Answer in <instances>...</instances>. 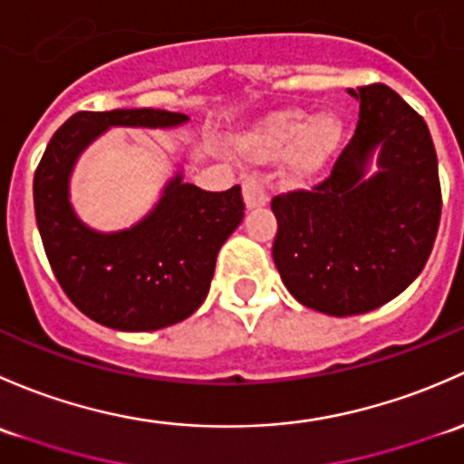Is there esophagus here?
Wrapping results in <instances>:
<instances>
[{
    "instance_id": "1",
    "label": "esophagus",
    "mask_w": 464,
    "mask_h": 464,
    "mask_svg": "<svg viewBox=\"0 0 464 464\" xmlns=\"http://www.w3.org/2000/svg\"><path fill=\"white\" fill-rule=\"evenodd\" d=\"M243 200L247 209L264 208L267 203V179L259 174H250L243 180Z\"/></svg>"
}]
</instances>
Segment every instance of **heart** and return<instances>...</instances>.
<instances>
[{"mask_svg": "<svg viewBox=\"0 0 464 464\" xmlns=\"http://www.w3.org/2000/svg\"><path fill=\"white\" fill-rule=\"evenodd\" d=\"M342 133V121L331 111L314 118L304 111H279L247 131L238 145L243 151L259 159H270L295 145V169L299 174H313L335 154Z\"/></svg>", "mask_w": 464, "mask_h": 464, "instance_id": "b5f03b06", "label": "heart"}]
</instances>
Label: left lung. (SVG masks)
<instances>
[{
	"instance_id": "8db88e82",
	"label": "left lung",
	"mask_w": 464,
	"mask_h": 464,
	"mask_svg": "<svg viewBox=\"0 0 464 464\" xmlns=\"http://www.w3.org/2000/svg\"><path fill=\"white\" fill-rule=\"evenodd\" d=\"M348 93L360 121L331 176L270 205L281 281L305 308L333 317L369 313L407 290L431 255L442 209L422 116L386 84Z\"/></svg>"
}]
</instances>
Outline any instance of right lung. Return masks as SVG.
<instances>
[{"mask_svg":"<svg viewBox=\"0 0 464 464\" xmlns=\"http://www.w3.org/2000/svg\"><path fill=\"white\" fill-rule=\"evenodd\" d=\"M185 113L113 109L73 113L51 138L33 180L46 256L66 297L87 317L125 333L159 331L188 319L209 293L217 255L243 221L241 188L205 192L183 180V165L150 214L102 232L71 203V174L91 142L113 127L174 129Z\"/></svg>","mask_w":464,"mask_h":464,"instance_id":"1","label":"right lung"}]
</instances>
